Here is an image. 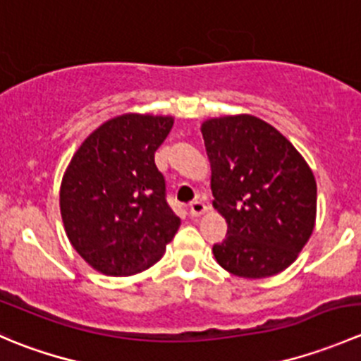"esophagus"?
Here are the masks:
<instances>
[{"label": "esophagus", "mask_w": 361, "mask_h": 361, "mask_svg": "<svg viewBox=\"0 0 361 361\" xmlns=\"http://www.w3.org/2000/svg\"><path fill=\"white\" fill-rule=\"evenodd\" d=\"M188 211H190L192 218H197L201 216V214H204L207 211L206 204H204L201 199H195V201L190 202V206H188Z\"/></svg>", "instance_id": "esophagus-1"}]
</instances>
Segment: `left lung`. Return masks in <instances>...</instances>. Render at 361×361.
<instances>
[{"label": "left lung", "mask_w": 361, "mask_h": 361, "mask_svg": "<svg viewBox=\"0 0 361 361\" xmlns=\"http://www.w3.org/2000/svg\"><path fill=\"white\" fill-rule=\"evenodd\" d=\"M201 133L211 164L213 206L228 225L213 246L231 274L262 279L285 271L316 221V180L297 148L253 115L209 118Z\"/></svg>", "instance_id": "1"}]
</instances>
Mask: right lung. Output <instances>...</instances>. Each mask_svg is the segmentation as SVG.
I'll return each mask as SVG.
<instances>
[{"mask_svg":"<svg viewBox=\"0 0 361 361\" xmlns=\"http://www.w3.org/2000/svg\"><path fill=\"white\" fill-rule=\"evenodd\" d=\"M173 122L162 115L115 116L80 145L64 173L59 204L68 239L103 274L147 271L180 227L155 166Z\"/></svg>","mask_w":361,"mask_h":361,"instance_id":"1","label":"right lung"}]
</instances>
